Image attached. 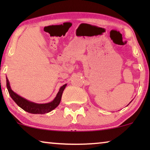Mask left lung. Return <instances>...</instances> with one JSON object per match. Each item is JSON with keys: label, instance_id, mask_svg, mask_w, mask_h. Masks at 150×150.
<instances>
[{"label": "left lung", "instance_id": "1", "mask_svg": "<svg viewBox=\"0 0 150 150\" xmlns=\"http://www.w3.org/2000/svg\"><path fill=\"white\" fill-rule=\"evenodd\" d=\"M131 102H132V101H131ZM130 103H129V104H130Z\"/></svg>", "mask_w": 150, "mask_h": 150}]
</instances>
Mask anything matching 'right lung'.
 <instances>
[{
    "label": "right lung",
    "instance_id": "add662e5",
    "mask_svg": "<svg viewBox=\"0 0 150 150\" xmlns=\"http://www.w3.org/2000/svg\"><path fill=\"white\" fill-rule=\"evenodd\" d=\"M6 79H7L6 80V81H7V88L11 98L17 104L18 106H19L20 108H22L24 110H25V111L32 114L48 113V112H50L51 110H54L55 108H57L59 106V103H60L63 92L67 85V84H65L62 87H60L56 97L54 98V99L52 102L46 104H38L30 102L29 100H26L25 98L18 95L17 93H15L11 89V87H10L9 80L7 79V78Z\"/></svg>",
    "mask_w": 150,
    "mask_h": 150
}]
</instances>
